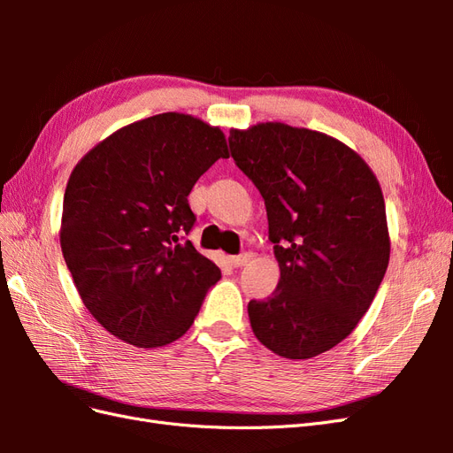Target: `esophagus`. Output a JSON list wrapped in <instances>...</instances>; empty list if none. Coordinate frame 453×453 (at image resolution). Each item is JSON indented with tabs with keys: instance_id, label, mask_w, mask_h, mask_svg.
Segmentation results:
<instances>
[{
	"instance_id": "1",
	"label": "esophagus",
	"mask_w": 453,
	"mask_h": 453,
	"mask_svg": "<svg viewBox=\"0 0 453 453\" xmlns=\"http://www.w3.org/2000/svg\"><path fill=\"white\" fill-rule=\"evenodd\" d=\"M250 258H251V255H248V253H242V255H236V257H230V265L238 268V266L248 265V263H250Z\"/></svg>"
}]
</instances>
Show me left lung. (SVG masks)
Returning a JSON list of instances; mask_svg holds the SVG:
<instances>
[{
  "label": "left lung",
  "mask_w": 453,
  "mask_h": 453,
  "mask_svg": "<svg viewBox=\"0 0 453 453\" xmlns=\"http://www.w3.org/2000/svg\"><path fill=\"white\" fill-rule=\"evenodd\" d=\"M230 155L265 198L280 283L251 300L260 344L311 359L351 334L389 265L386 202L368 164L331 135L260 122L230 130Z\"/></svg>",
  "instance_id": "left-lung-1"
}]
</instances>
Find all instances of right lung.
Instances as JSON below:
<instances>
[{
	"label": "right lung",
	"mask_w": 453,
	"mask_h": 453,
	"mask_svg": "<svg viewBox=\"0 0 453 453\" xmlns=\"http://www.w3.org/2000/svg\"><path fill=\"white\" fill-rule=\"evenodd\" d=\"M228 158L221 128L160 113L113 132L79 160L64 195L60 245L81 300L127 344L181 338L221 270L185 236L187 196Z\"/></svg>",
	"instance_id": "right-lung-1"
}]
</instances>
